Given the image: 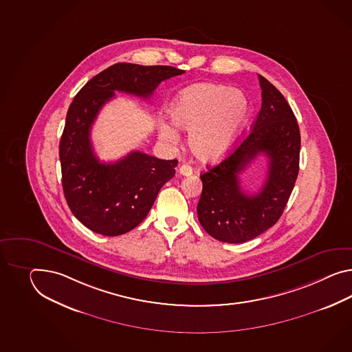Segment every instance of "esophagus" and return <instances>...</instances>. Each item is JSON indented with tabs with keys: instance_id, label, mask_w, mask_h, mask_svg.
<instances>
[{
	"instance_id": "1",
	"label": "esophagus",
	"mask_w": 352,
	"mask_h": 352,
	"mask_svg": "<svg viewBox=\"0 0 352 352\" xmlns=\"http://www.w3.org/2000/svg\"><path fill=\"white\" fill-rule=\"evenodd\" d=\"M179 173L184 177H189L193 174V169H192V166H189L188 164H183L179 168Z\"/></svg>"
}]
</instances>
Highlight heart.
I'll return each mask as SVG.
<instances>
[{
  "label": "heart",
  "instance_id": "heart-1",
  "mask_svg": "<svg viewBox=\"0 0 352 352\" xmlns=\"http://www.w3.org/2000/svg\"><path fill=\"white\" fill-rule=\"evenodd\" d=\"M173 124L188 131L192 154L207 163L217 162L229 153L248 118L247 96L220 84H196L182 90L170 107ZM160 136L168 142L178 141V132L162 124Z\"/></svg>",
  "mask_w": 352,
  "mask_h": 352
}]
</instances>
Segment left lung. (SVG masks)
Returning a JSON list of instances; mask_svg holds the SVG:
<instances>
[{
	"mask_svg": "<svg viewBox=\"0 0 352 352\" xmlns=\"http://www.w3.org/2000/svg\"><path fill=\"white\" fill-rule=\"evenodd\" d=\"M258 78L262 107L248 136L232 155L201 175L198 220L212 238L223 243H244L274 226L299 173L296 118L283 95L267 78ZM259 153L269 157L267 183L257 195H247L239 187V174Z\"/></svg>",
	"mask_w": 352,
	"mask_h": 352,
	"instance_id": "8db88e82",
	"label": "left lung"
}]
</instances>
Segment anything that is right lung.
<instances>
[{"label":"right lung","instance_id":"1","mask_svg":"<svg viewBox=\"0 0 352 352\" xmlns=\"http://www.w3.org/2000/svg\"><path fill=\"white\" fill-rule=\"evenodd\" d=\"M182 74L172 66L116 63L89 80L69 105L60 141L62 187L69 210L87 229L105 236L135 229L178 164L141 151L116 163L99 162L90 140L98 113L114 91L148 99L162 81Z\"/></svg>","mask_w":352,"mask_h":352}]
</instances>
